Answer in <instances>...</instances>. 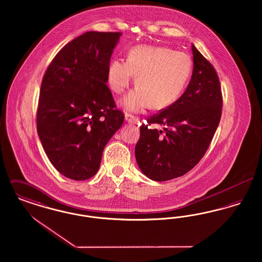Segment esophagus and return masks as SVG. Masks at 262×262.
I'll list each match as a JSON object with an SVG mask.
<instances>
[{
    "label": "esophagus",
    "instance_id": "34e87169",
    "mask_svg": "<svg viewBox=\"0 0 262 262\" xmlns=\"http://www.w3.org/2000/svg\"><path fill=\"white\" fill-rule=\"evenodd\" d=\"M125 122H127L128 124H136L137 123V119L134 118V116H132L129 114H125Z\"/></svg>",
    "mask_w": 262,
    "mask_h": 262
}]
</instances>
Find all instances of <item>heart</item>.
Returning <instances> with one entry per match:
<instances>
[{
	"label": "heart",
	"instance_id": "obj_1",
	"mask_svg": "<svg viewBox=\"0 0 262 262\" xmlns=\"http://www.w3.org/2000/svg\"><path fill=\"white\" fill-rule=\"evenodd\" d=\"M191 73V60L186 53L168 47L138 45L127 53L126 61L116 59L107 69V82L121 94L137 75V88L120 101L125 111L141 113L152 105L164 109L182 94Z\"/></svg>",
	"mask_w": 262,
	"mask_h": 262
}]
</instances>
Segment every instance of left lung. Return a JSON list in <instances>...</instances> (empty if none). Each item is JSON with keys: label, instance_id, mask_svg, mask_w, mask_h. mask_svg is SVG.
Listing matches in <instances>:
<instances>
[{"label": "left lung", "instance_id": "obj_1", "mask_svg": "<svg viewBox=\"0 0 262 262\" xmlns=\"http://www.w3.org/2000/svg\"><path fill=\"white\" fill-rule=\"evenodd\" d=\"M193 70L184 94L140 126L136 159L141 172L156 182L187 174L205 154L219 125L222 93L217 73L191 44Z\"/></svg>", "mask_w": 262, "mask_h": 262}]
</instances>
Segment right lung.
Returning <instances> with one entry per match:
<instances>
[{
    "label": "right lung",
    "instance_id": "add662e5",
    "mask_svg": "<svg viewBox=\"0 0 262 262\" xmlns=\"http://www.w3.org/2000/svg\"><path fill=\"white\" fill-rule=\"evenodd\" d=\"M121 32L88 31L68 43L41 83L37 133L52 165L83 181L97 173L108 141L124 123L106 85Z\"/></svg>",
    "mask_w": 262,
    "mask_h": 262
}]
</instances>
